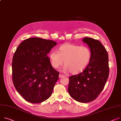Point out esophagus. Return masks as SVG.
<instances>
[{
	"label": "esophagus",
	"mask_w": 121,
	"mask_h": 121,
	"mask_svg": "<svg viewBox=\"0 0 121 121\" xmlns=\"http://www.w3.org/2000/svg\"><path fill=\"white\" fill-rule=\"evenodd\" d=\"M64 76H65V75H63V74H61V73L59 74V78H62V77H64Z\"/></svg>",
	"instance_id": "esophagus-1"
}]
</instances>
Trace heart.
I'll list each match as a JSON object with an SVG mask.
<instances>
[{"label": "heart", "mask_w": 121, "mask_h": 121, "mask_svg": "<svg viewBox=\"0 0 121 121\" xmlns=\"http://www.w3.org/2000/svg\"><path fill=\"white\" fill-rule=\"evenodd\" d=\"M91 57V51L88 47L69 44L61 46L59 52L53 50L50 54L51 64L54 68H58L64 61V70H69L72 73L83 70L89 63Z\"/></svg>", "instance_id": "1"}]
</instances>
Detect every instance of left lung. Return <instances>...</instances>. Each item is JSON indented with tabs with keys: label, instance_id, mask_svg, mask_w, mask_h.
<instances>
[{
	"label": "left lung",
	"instance_id": "1",
	"mask_svg": "<svg viewBox=\"0 0 121 121\" xmlns=\"http://www.w3.org/2000/svg\"><path fill=\"white\" fill-rule=\"evenodd\" d=\"M91 52L90 61L81 73L69 77L68 92L71 97L81 103L94 100L103 90L109 75L108 53L99 40L85 37Z\"/></svg>",
	"mask_w": 121,
	"mask_h": 121
}]
</instances>
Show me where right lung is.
<instances>
[{
  "instance_id": "add662e5",
  "label": "right lung",
  "mask_w": 121,
  "mask_h": 121,
  "mask_svg": "<svg viewBox=\"0 0 121 121\" xmlns=\"http://www.w3.org/2000/svg\"><path fill=\"white\" fill-rule=\"evenodd\" d=\"M57 43L38 37L24 40L13 58L12 78L17 91L27 101L41 103L51 96L59 72L48 56Z\"/></svg>"
}]
</instances>
